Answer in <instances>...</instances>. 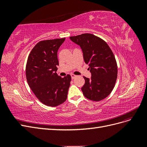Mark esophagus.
<instances>
[{"instance_id":"esophagus-1","label":"esophagus","mask_w":147,"mask_h":147,"mask_svg":"<svg viewBox=\"0 0 147 147\" xmlns=\"http://www.w3.org/2000/svg\"><path fill=\"white\" fill-rule=\"evenodd\" d=\"M70 75H71V77H72V79H74L75 77H77V75H75L74 74H71Z\"/></svg>"}]
</instances>
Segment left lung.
<instances>
[{
  "instance_id": "obj_1",
  "label": "left lung",
  "mask_w": 147,
  "mask_h": 147,
  "mask_svg": "<svg viewBox=\"0 0 147 147\" xmlns=\"http://www.w3.org/2000/svg\"><path fill=\"white\" fill-rule=\"evenodd\" d=\"M70 39L80 47L91 74V78L83 77V95L94 101L105 99L113 90L117 78V64L112 51L104 40L91 34H83Z\"/></svg>"
}]
</instances>
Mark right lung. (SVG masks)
<instances>
[{"label": "right lung", "mask_w": 147, "mask_h": 147, "mask_svg": "<svg viewBox=\"0 0 147 147\" xmlns=\"http://www.w3.org/2000/svg\"><path fill=\"white\" fill-rule=\"evenodd\" d=\"M65 38L39 42L29 55L26 75L34 94L43 104L56 107L67 97L71 77L61 78L56 74L57 51Z\"/></svg>", "instance_id": "obj_1"}]
</instances>
